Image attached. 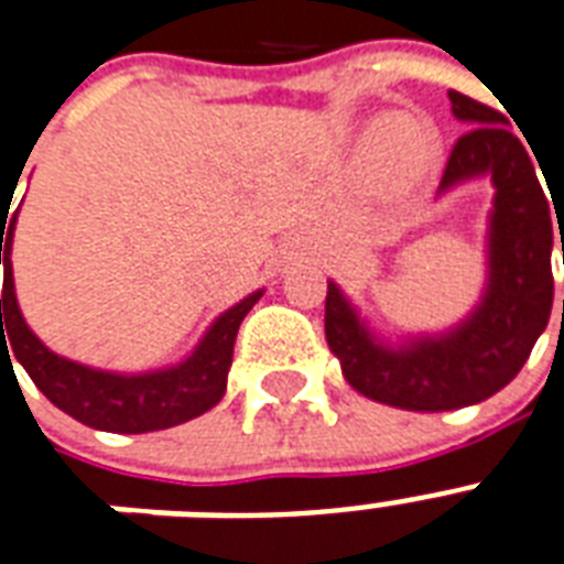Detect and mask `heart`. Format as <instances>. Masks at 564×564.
<instances>
[{
  "mask_svg": "<svg viewBox=\"0 0 564 564\" xmlns=\"http://www.w3.org/2000/svg\"><path fill=\"white\" fill-rule=\"evenodd\" d=\"M435 155V132L417 117H386L370 132V161L379 178L394 191L421 182Z\"/></svg>",
  "mask_w": 564,
  "mask_h": 564,
  "instance_id": "b5f03b06",
  "label": "heart"
}]
</instances>
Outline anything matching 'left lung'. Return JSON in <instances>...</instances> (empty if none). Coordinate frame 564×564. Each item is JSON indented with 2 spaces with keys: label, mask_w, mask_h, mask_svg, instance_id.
<instances>
[{
  "label": "left lung",
  "mask_w": 564,
  "mask_h": 564,
  "mask_svg": "<svg viewBox=\"0 0 564 564\" xmlns=\"http://www.w3.org/2000/svg\"><path fill=\"white\" fill-rule=\"evenodd\" d=\"M447 96L453 115L470 129L449 150L438 194L477 176L495 182L488 282L479 305L444 335L391 347L361 323L341 288H326V344L341 361L344 379L359 394L409 412H449L509 386L530 359L553 305L550 217L556 205L550 208L530 152L500 111L459 90Z\"/></svg>",
  "instance_id": "8db88e82"
}]
</instances>
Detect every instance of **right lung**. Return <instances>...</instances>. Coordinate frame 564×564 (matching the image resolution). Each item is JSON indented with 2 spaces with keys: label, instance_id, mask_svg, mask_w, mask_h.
I'll return each instance as SVG.
<instances>
[{
  "label": "right lung",
  "instance_id": "right-lung-1",
  "mask_svg": "<svg viewBox=\"0 0 564 564\" xmlns=\"http://www.w3.org/2000/svg\"><path fill=\"white\" fill-rule=\"evenodd\" d=\"M6 208H0V264L6 270L0 300V356H6L8 361H20L50 403H55L61 412H67L85 426L102 432H129V435L178 426V423L199 417L220 403V397L226 394V377L232 368L238 326L264 291H252L229 312H223L208 326L203 341L196 344V350L176 368L132 373V377L87 368V365L52 352L25 326L23 312L17 305L14 268H11L17 212L8 214ZM6 221L9 223L8 230L4 229ZM6 334L11 348L4 341ZM8 351L12 352L11 357L7 356ZM11 368H14V361H11Z\"/></svg>",
  "mask_w": 564,
  "mask_h": 564
}]
</instances>
